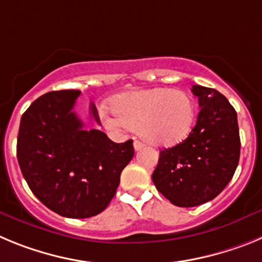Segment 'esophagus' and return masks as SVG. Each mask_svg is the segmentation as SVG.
I'll use <instances>...</instances> for the list:
<instances>
[{"mask_svg": "<svg viewBox=\"0 0 262 262\" xmlns=\"http://www.w3.org/2000/svg\"><path fill=\"white\" fill-rule=\"evenodd\" d=\"M144 147V144H143L140 140H135L134 142V148H135V151H139V149H142V148Z\"/></svg>", "mask_w": 262, "mask_h": 262, "instance_id": "esophagus-1", "label": "esophagus"}]
</instances>
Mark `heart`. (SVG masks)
I'll return each mask as SVG.
<instances>
[{
    "label": "heart",
    "mask_w": 262,
    "mask_h": 262,
    "mask_svg": "<svg viewBox=\"0 0 262 262\" xmlns=\"http://www.w3.org/2000/svg\"><path fill=\"white\" fill-rule=\"evenodd\" d=\"M111 108H101L105 127L114 131L138 128L139 135L156 145H173L191 133L195 122V103L180 89L151 88L118 94Z\"/></svg>",
    "instance_id": "heart-1"
}]
</instances>
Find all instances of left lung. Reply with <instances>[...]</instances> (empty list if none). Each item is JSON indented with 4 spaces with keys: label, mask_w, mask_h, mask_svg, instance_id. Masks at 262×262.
I'll list each match as a JSON object with an SVG mask.
<instances>
[{
    "label": "left lung",
    "mask_w": 262,
    "mask_h": 262,
    "mask_svg": "<svg viewBox=\"0 0 262 262\" xmlns=\"http://www.w3.org/2000/svg\"><path fill=\"white\" fill-rule=\"evenodd\" d=\"M200 113L184 142L160 151L152 174L157 190L178 207L214 200L235 173L240 157L237 115L217 90L194 85Z\"/></svg>",
    "instance_id": "8db88e82"
}]
</instances>
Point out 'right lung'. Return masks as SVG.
Returning <instances> with one entry per match:
<instances>
[{
	"instance_id": "obj_1",
	"label": "right lung",
	"mask_w": 262,
	"mask_h": 262,
	"mask_svg": "<svg viewBox=\"0 0 262 262\" xmlns=\"http://www.w3.org/2000/svg\"><path fill=\"white\" fill-rule=\"evenodd\" d=\"M80 90L35 99L20 118L17 157L34 195L56 214L84 219L102 212L115 195L120 173L134 157L133 140L111 142L85 129L73 111ZM92 115L99 123L96 106Z\"/></svg>"
}]
</instances>
